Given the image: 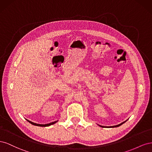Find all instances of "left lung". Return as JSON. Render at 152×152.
Segmentation results:
<instances>
[{"label": "left lung", "mask_w": 152, "mask_h": 152, "mask_svg": "<svg viewBox=\"0 0 152 152\" xmlns=\"http://www.w3.org/2000/svg\"><path fill=\"white\" fill-rule=\"evenodd\" d=\"M124 122H122V123H121V124H118V125H117V126H110V127H118V126H120L121 125H122V124H124ZM101 127H104V126H101Z\"/></svg>", "instance_id": "left-lung-1"}]
</instances>
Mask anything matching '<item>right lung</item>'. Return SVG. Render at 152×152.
Masks as SVG:
<instances>
[{
  "label": "right lung",
  "mask_w": 152,
  "mask_h": 152,
  "mask_svg": "<svg viewBox=\"0 0 152 152\" xmlns=\"http://www.w3.org/2000/svg\"><path fill=\"white\" fill-rule=\"evenodd\" d=\"M27 121H28V122H30V124H31L32 125H34V126H40V127H47V126H49L50 125H53V124H55L56 122H57L58 121H55V122H51L50 124H36V123H34L32 122L31 121H29L27 120Z\"/></svg>",
  "instance_id": "right-lung-1"
}]
</instances>
